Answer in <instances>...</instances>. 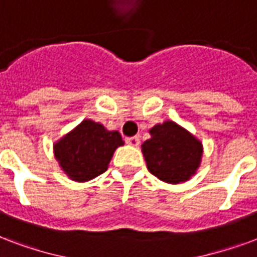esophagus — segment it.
<instances>
[{
  "label": "esophagus",
  "mask_w": 257,
  "mask_h": 257,
  "mask_svg": "<svg viewBox=\"0 0 257 257\" xmlns=\"http://www.w3.org/2000/svg\"><path fill=\"white\" fill-rule=\"evenodd\" d=\"M127 145L130 146H134V148H138L140 146V138L138 137H130V138H126Z\"/></svg>",
  "instance_id": "1"
}]
</instances>
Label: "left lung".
Listing matches in <instances>:
<instances>
[{"label":"left lung","instance_id":"left-lung-1","mask_svg":"<svg viewBox=\"0 0 257 257\" xmlns=\"http://www.w3.org/2000/svg\"><path fill=\"white\" fill-rule=\"evenodd\" d=\"M149 134L141 146L149 172L168 184L190 180L202 163V142L173 120L157 123Z\"/></svg>","mask_w":257,"mask_h":257}]
</instances>
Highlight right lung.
I'll list each match as a JSON object with an SVG mask.
<instances>
[{
  "mask_svg": "<svg viewBox=\"0 0 257 257\" xmlns=\"http://www.w3.org/2000/svg\"><path fill=\"white\" fill-rule=\"evenodd\" d=\"M119 131L107 130L92 119H85L54 144V156L70 180L89 181L108 169L115 150L123 146Z\"/></svg>",
  "mask_w": 257,
  "mask_h": 257,
  "instance_id": "right-lung-1",
  "label": "right lung"
}]
</instances>
